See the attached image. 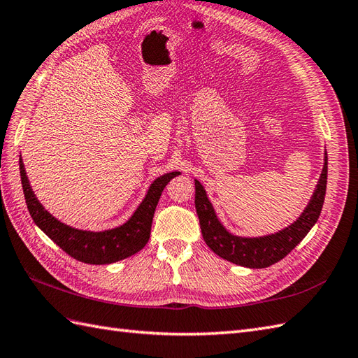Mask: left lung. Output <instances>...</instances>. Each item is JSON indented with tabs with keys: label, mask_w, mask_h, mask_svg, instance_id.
I'll list each match as a JSON object with an SVG mask.
<instances>
[{
	"label": "left lung",
	"mask_w": 358,
	"mask_h": 358,
	"mask_svg": "<svg viewBox=\"0 0 358 358\" xmlns=\"http://www.w3.org/2000/svg\"><path fill=\"white\" fill-rule=\"evenodd\" d=\"M327 160L328 159L325 154L324 169L322 173H320L313 198L310 199L307 208L299 216L298 221L275 234L264 237H251V239H248V237L233 236L225 230L221 222L217 221L215 210L212 204H210L203 185L198 180H195V208L199 217L201 233H203L208 248L217 254L219 257L236 264H241V266L254 269L268 268L271 264L286 257L307 236L311 227L316 224L320 210H322L327 190Z\"/></svg>",
	"instance_id": "1"
}]
</instances>
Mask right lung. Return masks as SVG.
Here are the masks:
<instances>
[{
  "instance_id": "obj_1",
  "label": "right lung",
  "mask_w": 358,
  "mask_h": 358,
  "mask_svg": "<svg viewBox=\"0 0 358 358\" xmlns=\"http://www.w3.org/2000/svg\"><path fill=\"white\" fill-rule=\"evenodd\" d=\"M20 171L27 208H29L34 224L71 257L89 264L115 263L141 251L150 239L152 216L163 189L173 177L180 176V172L164 173L152 182L148 194L130 217V221L113 228V230L94 233L76 230V228H71L52 217L34 196L29 178H27L22 159H20Z\"/></svg>"
}]
</instances>
